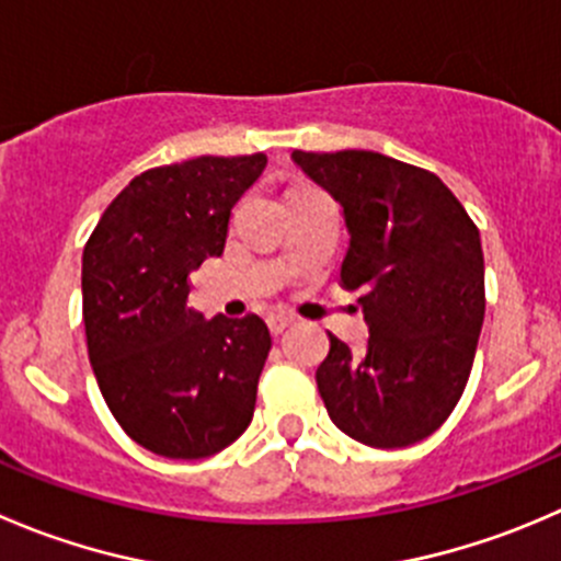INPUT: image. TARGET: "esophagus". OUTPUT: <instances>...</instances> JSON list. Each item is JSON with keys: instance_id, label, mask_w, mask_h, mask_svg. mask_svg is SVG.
Returning <instances> with one entry per match:
<instances>
[{"instance_id": "obj_1", "label": "esophagus", "mask_w": 561, "mask_h": 561, "mask_svg": "<svg viewBox=\"0 0 561 561\" xmlns=\"http://www.w3.org/2000/svg\"><path fill=\"white\" fill-rule=\"evenodd\" d=\"M265 323H268L271 334H282V331L293 323V318L290 314H268V320H265Z\"/></svg>"}]
</instances>
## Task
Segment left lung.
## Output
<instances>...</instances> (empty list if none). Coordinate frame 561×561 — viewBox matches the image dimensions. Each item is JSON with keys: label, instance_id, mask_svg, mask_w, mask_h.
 Listing matches in <instances>:
<instances>
[{"label": "left lung", "instance_id": "obj_1", "mask_svg": "<svg viewBox=\"0 0 561 561\" xmlns=\"http://www.w3.org/2000/svg\"><path fill=\"white\" fill-rule=\"evenodd\" d=\"M342 205V282L362 287L367 347L331 336L314 373L331 422L378 449L411 447L444 425L474 364L485 318L480 230L433 172L373 150L290 156Z\"/></svg>", "mask_w": 561, "mask_h": 561}]
</instances>
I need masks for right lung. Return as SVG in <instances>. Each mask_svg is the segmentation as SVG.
<instances>
[{
    "instance_id": "right-lung-1",
    "label": "right lung",
    "mask_w": 561,
    "mask_h": 561,
    "mask_svg": "<svg viewBox=\"0 0 561 561\" xmlns=\"http://www.w3.org/2000/svg\"><path fill=\"white\" fill-rule=\"evenodd\" d=\"M263 153L148 170L112 199L81 257L87 351L108 411L139 447L199 460L249 427L271 351L257 314L203 318L188 274L225 252Z\"/></svg>"
}]
</instances>
